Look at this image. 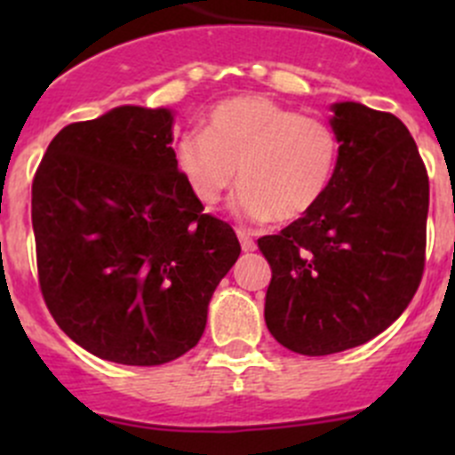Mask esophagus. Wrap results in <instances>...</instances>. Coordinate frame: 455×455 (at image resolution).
Returning <instances> with one entry per match:
<instances>
[{"label": "esophagus", "mask_w": 455, "mask_h": 455, "mask_svg": "<svg viewBox=\"0 0 455 455\" xmlns=\"http://www.w3.org/2000/svg\"><path fill=\"white\" fill-rule=\"evenodd\" d=\"M237 237H240V244H242V251H244V253H251V251L257 249L253 237H251L246 231H242V228L237 231Z\"/></svg>", "instance_id": "obj_1"}]
</instances>
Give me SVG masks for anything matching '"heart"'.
Listing matches in <instances>:
<instances>
[{"label":"heart","mask_w":455,"mask_h":455,"mask_svg":"<svg viewBox=\"0 0 455 455\" xmlns=\"http://www.w3.org/2000/svg\"><path fill=\"white\" fill-rule=\"evenodd\" d=\"M176 169L194 198L215 206L242 182L233 211L246 222H292L319 204L332 185L337 134L268 96L249 94L211 109L206 127L180 134Z\"/></svg>","instance_id":"1"}]
</instances>
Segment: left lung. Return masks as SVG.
<instances>
[{
  "instance_id": "8db88e82",
  "label": "left lung",
  "mask_w": 455,
  "mask_h": 455,
  "mask_svg": "<svg viewBox=\"0 0 455 455\" xmlns=\"http://www.w3.org/2000/svg\"><path fill=\"white\" fill-rule=\"evenodd\" d=\"M332 185L304 218L257 246L273 277L264 319L288 350L325 356L394 323L425 268L429 178L401 118L334 103Z\"/></svg>"
}]
</instances>
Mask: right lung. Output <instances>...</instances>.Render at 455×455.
I'll return each instance as SVG.
<instances>
[{
	"instance_id": "obj_1",
	"label": "right lung",
	"mask_w": 455,
	"mask_h": 455,
	"mask_svg": "<svg viewBox=\"0 0 455 455\" xmlns=\"http://www.w3.org/2000/svg\"><path fill=\"white\" fill-rule=\"evenodd\" d=\"M173 112L121 105L63 127L32 182L45 306L94 356L163 365L189 352L240 257L176 169Z\"/></svg>"
}]
</instances>
